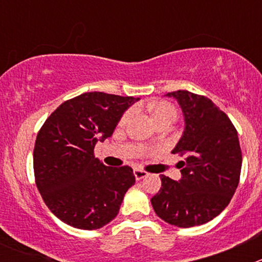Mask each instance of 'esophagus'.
<instances>
[{"instance_id": "obj_1", "label": "esophagus", "mask_w": 262, "mask_h": 262, "mask_svg": "<svg viewBox=\"0 0 262 262\" xmlns=\"http://www.w3.org/2000/svg\"><path fill=\"white\" fill-rule=\"evenodd\" d=\"M134 174H135V178L139 181V180H143L144 177H147L148 173L145 172V170H142V169H135V170H134Z\"/></svg>"}]
</instances>
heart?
I'll return each mask as SVG.
<instances>
[{
  "mask_svg": "<svg viewBox=\"0 0 262 262\" xmlns=\"http://www.w3.org/2000/svg\"><path fill=\"white\" fill-rule=\"evenodd\" d=\"M134 111L133 110H128L127 113H124L123 117L120 118V122H119V126L120 127H124L127 123L129 122L131 117H133ZM176 108L173 107L170 103L168 102H159L155 105L154 110H152V117H154L155 122L157 120H161V119H166V118H172V119H176Z\"/></svg>",
  "mask_w": 262,
  "mask_h": 262,
  "instance_id": "obj_1",
  "label": "heart"
}]
</instances>
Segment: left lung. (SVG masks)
Segmentation results:
<instances>
[{"instance_id":"obj_1","label":"left lung","mask_w":262,"mask_h":262,"mask_svg":"<svg viewBox=\"0 0 262 262\" xmlns=\"http://www.w3.org/2000/svg\"><path fill=\"white\" fill-rule=\"evenodd\" d=\"M166 97L177 99L184 113V134L172 154L185 160L177 164L181 180L160 177L161 187L152 196V207L172 226H201L226 209L239 185L243 159L237 131L207 97L187 90Z\"/></svg>"}]
</instances>
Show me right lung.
<instances>
[{"label": "right lung", "instance_id": "1", "mask_svg": "<svg viewBox=\"0 0 262 262\" xmlns=\"http://www.w3.org/2000/svg\"><path fill=\"white\" fill-rule=\"evenodd\" d=\"M139 98L90 92L68 99L47 118L34 148V173L41 198L55 216L80 230H98L118 215L135 184L129 166L110 168L94 147L114 133Z\"/></svg>", "mask_w": 262, "mask_h": 262}]
</instances>
